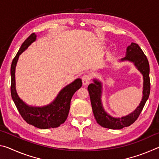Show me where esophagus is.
<instances>
[{
  "mask_svg": "<svg viewBox=\"0 0 159 159\" xmlns=\"http://www.w3.org/2000/svg\"><path fill=\"white\" fill-rule=\"evenodd\" d=\"M90 75H84L82 77V81H83V84L84 85H88L90 83Z\"/></svg>",
  "mask_w": 159,
  "mask_h": 159,
  "instance_id": "34e87169",
  "label": "esophagus"
}]
</instances>
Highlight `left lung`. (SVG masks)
I'll use <instances>...</instances> for the list:
<instances>
[{
    "label": "left lung",
    "instance_id": "1",
    "mask_svg": "<svg viewBox=\"0 0 159 159\" xmlns=\"http://www.w3.org/2000/svg\"><path fill=\"white\" fill-rule=\"evenodd\" d=\"M120 61H130L133 62L134 66L143 76V96L140 104L134 111L125 116L120 118L111 116L104 111L102 104V83L98 80L94 79V83H90L88 87L94 116L97 122L102 127L113 130H119L133 124L138 119L150 94L149 64L140 47L137 43H132L131 45L127 48L125 57L122 58Z\"/></svg>",
    "mask_w": 159,
    "mask_h": 159
}]
</instances>
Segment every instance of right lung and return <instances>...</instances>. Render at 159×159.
Segmentation results:
<instances>
[{"mask_svg": "<svg viewBox=\"0 0 159 159\" xmlns=\"http://www.w3.org/2000/svg\"><path fill=\"white\" fill-rule=\"evenodd\" d=\"M36 39V35L31 34L19 50L13 59L10 69L11 74L12 98L21 117L29 124L38 128L48 129L57 128L62 124L68 116L71 99L74 94L82 86V80L77 79L61 90L52 103L44 107H32L27 105L19 98L15 89V67L20 55Z\"/></svg>", "mask_w": 159, "mask_h": 159, "instance_id": "1", "label": "right lung"}]
</instances>
